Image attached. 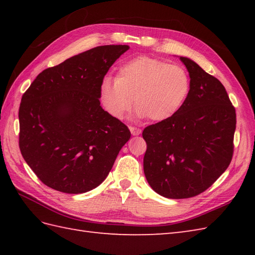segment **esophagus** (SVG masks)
I'll list each match as a JSON object with an SVG mask.
<instances>
[{
	"label": "esophagus",
	"instance_id": "esophagus-1",
	"mask_svg": "<svg viewBox=\"0 0 255 255\" xmlns=\"http://www.w3.org/2000/svg\"><path fill=\"white\" fill-rule=\"evenodd\" d=\"M129 129H130V132H131L132 136H138V134L141 133V129H140V128L130 126V127H129Z\"/></svg>",
	"mask_w": 255,
	"mask_h": 255
}]
</instances>
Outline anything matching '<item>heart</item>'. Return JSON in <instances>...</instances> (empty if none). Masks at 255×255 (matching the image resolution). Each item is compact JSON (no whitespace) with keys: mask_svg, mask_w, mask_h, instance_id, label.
<instances>
[{"mask_svg":"<svg viewBox=\"0 0 255 255\" xmlns=\"http://www.w3.org/2000/svg\"><path fill=\"white\" fill-rule=\"evenodd\" d=\"M191 86V78L183 67L140 56L123 63L116 78L103 79L99 96L102 106L114 118H124L134 97L138 117L163 122L181 110Z\"/></svg>","mask_w":255,"mask_h":255,"instance_id":"b5f03b06","label":"heart"}]
</instances>
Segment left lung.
Instances as JSON below:
<instances>
[{
	"mask_svg": "<svg viewBox=\"0 0 255 255\" xmlns=\"http://www.w3.org/2000/svg\"><path fill=\"white\" fill-rule=\"evenodd\" d=\"M191 78V92L174 116L145 127L143 171L161 196L194 197L229 166L234 155L236 110L225 86L196 62L180 57Z\"/></svg>",
	"mask_w": 255,
	"mask_h": 255,
	"instance_id": "8db88e82",
	"label": "left lung"
}]
</instances>
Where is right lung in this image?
I'll return each instance as SVG.
<instances>
[{"instance_id":"add662e5","label":"right lung","mask_w":255,"mask_h":255,"mask_svg":"<svg viewBox=\"0 0 255 255\" xmlns=\"http://www.w3.org/2000/svg\"><path fill=\"white\" fill-rule=\"evenodd\" d=\"M128 49L107 45L79 53L44 70L21 96L19 149L45 185L82 194L107 177L130 131L103 110L99 89Z\"/></svg>"}]
</instances>
